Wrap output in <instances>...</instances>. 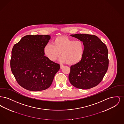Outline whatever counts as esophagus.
I'll use <instances>...</instances> for the list:
<instances>
[{"label": "esophagus", "instance_id": "34e87169", "mask_svg": "<svg viewBox=\"0 0 124 124\" xmlns=\"http://www.w3.org/2000/svg\"><path fill=\"white\" fill-rule=\"evenodd\" d=\"M64 66L63 65H60V68H61V69H62V68L64 67Z\"/></svg>", "mask_w": 124, "mask_h": 124}]
</instances>
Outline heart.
Returning <instances> with one entry per match:
<instances>
[{
	"label": "heart",
	"mask_w": 124,
	"mask_h": 124,
	"mask_svg": "<svg viewBox=\"0 0 124 124\" xmlns=\"http://www.w3.org/2000/svg\"><path fill=\"white\" fill-rule=\"evenodd\" d=\"M85 51L83 42L74 40L66 37L55 38L52 43H48L44 48V53L47 59L56 61L61 53L59 61L63 63L74 65L83 59Z\"/></svg>",
	"instance_id": "obj_1"
}]
</instances>
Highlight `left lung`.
Wrapping results in <instances>:
<instances>
[{"label":"left lung","mask_w":124,"mask_h":124,"mask_svg":"<svg viewBox=\"0 0 124 124\" xmlns=\"http://www.w3.org/2000/svg\"><path fill=\"white\" fill-rule=\"evenodd\" d=\"M84 42L85 51L82 60L71 65L69 79L77 88L88 89L99 85L109 65L106 45L96 36L86 34L71 35Z\"/></svg>","instance_id":"left-lung-1"}]
</instances>
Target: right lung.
Listing matches in <instances>:
<instances>
[{
    "label": "right lung",
    "mask_w": 124,
    "mask_h": 124,
    "mask_svg": "<svg viewBox=\"0 0 124 124\" xmlns=\"http://www.w3.org/2000/svg\"><path fill=\"white\" fill-rule=\"evenodd\" d=\"M50 39L48 35H28L13 46L11 69L23 88L37 92L46 90L52 85L60 65L44 56V48Z\"/></svg>",
    "instance_id": "1"
}]
</instances>
